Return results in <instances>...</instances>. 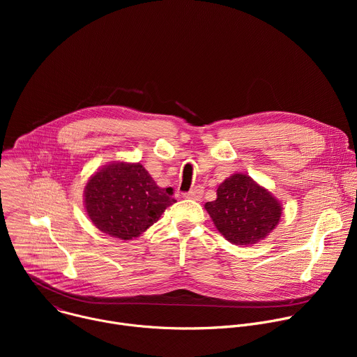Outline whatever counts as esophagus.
<instances>
[{"mask_svg":"<svg viewBox=\"0 0 357 357\" xmlns=\"http://www.w3.org/2000/svg\"><path fill=\"white\" fill-rule=\"evenodd\" d=\"M202 195H203V186H193L188 193H185L183 195V197H186V199H193V200H199L200 197H202Z\"/></svg>","mask_w":357,"mask_h":357,"instance_id":"34e87169","label":"esophagus"}]
</instances>
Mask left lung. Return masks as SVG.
<instances>
[{"mask_svg":"<svg viewBox=\"0 0 357 357\" xmlns=\"http://www.w3.org/2000/svg\"><path fill=\"white\" fill-rule=\"evenodd\" d=\"M218 197L205 209L216 229L236 245H252L266 238L278 225L281 203L245 174H234L218 188Z\"/></svg>","mask_w":357,"mask_h":357,"instance_id":"obj_1","label":"left lung"}]
</instances>
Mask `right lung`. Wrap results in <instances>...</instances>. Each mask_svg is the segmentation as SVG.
<instances>
[{"instance_id":"add662e5","label":"right lung","mask_w":357,"mask_h":357,"mask_svg":"<svg viewBox=\"0 0 357 357\" xmlns=\"http://www.w3.org/2000/svg\"><path fill=\"white\" fill-rule=\"evenodd\" d=\"M172 195V188H160L141 164L114 161L90 176L84 208L98 230L132 240L176 202Z\"/></svg>"}]
</instances>
